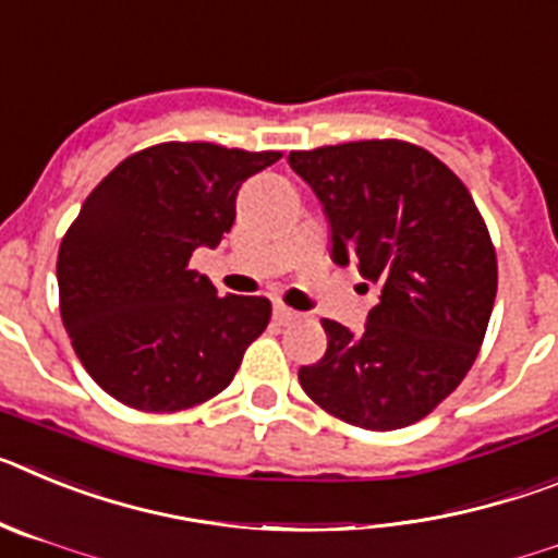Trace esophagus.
Masks as SVG:
<instances>
[{
	"instance_id": "esophagus-1",
	"label": "esophagus",
	"mask_w": 558,
	"mask_h": 558,
	"mask_svg": "<svg viewBox=\"0 0 558 558\" xmlns=\"http://www.w3.org/2000/svg\"><path fill=\"white\" fill-rule=\"evenodd\" d=\"M295 318H299V313H295V310H290L288 304H282V302L274 304V322L276 324H290V322H295Z\"/></svg>"
}]
</instances>
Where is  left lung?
Returning a JSON list of instances; mask_svg holds the SVG:
<instances>
[{
	"mask_svg": "<svg viewBox=\"0 0 558 558\" xmlns=\"http://www.w3.org/2000/svg\"><path fill=\"white\" fill-rule=\"evenodd\" d=\"M288 161L322 201L332 263H357L377 284L360 332L324 318L327 352L299 368V383L363 430L413 425L461 386L489 327V229L456 172L411 142H347Z\"/></svg>",
	"mask_w": 558,
	"mask_h": 558,
	"instance_id": "obj_1",
	"label": "left lung"
}]
</instances>
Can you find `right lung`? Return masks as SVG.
I'll use <instances>...</instances> for the list:
<instances>
[{"label": "right lung", "instance_id": "obj_1", "mask_svg": "<svg viewBox=\"0 0 558 558\" xmlns=\"http://www.w3.org/2000/svg\"><path fill=\"white\" fill-rule=\"evenodd\" d=\"M279 159L165 142L128 156L81 206L58 251L61 318L122 405L172 413L218 397L268 327V299L218 295L190 256L223 240L243 181Z\"/></svg>", "mask_w": 558, "mask_h": 558}]
</instances>
